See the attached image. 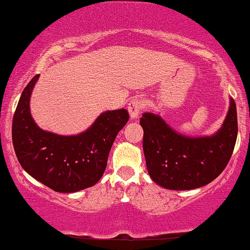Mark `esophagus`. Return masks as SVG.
I'll return each mask as SVG.
<instances>
[{
    "label": "esophagus",
    "mask_w": 250,
    "mask_h": 250,
    "mask_svg": "<svg viewBox=\"0 0 250 250\" xmlns=\"http://www.w3.org/2000/svg\"><path fill=\"white\" fill-rule=\"evenodd\" d=\"M142 107H143V100L140 98H135L128 104V112L131 119H137L140 115Z\"/></svg>",
    "instance_id": "34e87169"
}]
</instances>
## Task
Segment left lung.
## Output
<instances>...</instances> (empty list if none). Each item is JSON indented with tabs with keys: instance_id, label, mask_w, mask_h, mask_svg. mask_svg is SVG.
<instances>
[{
	"instance_id": "8db88e82",
	"label": "left lung",
	"mask_w": 250,
	"mask_h": 250,
	"mask_svg": "<svg viewBox=\"0 0 250 250\" xmlns=\"http://www.w3.org/2000/svg\"><path fill=\"white\" fill-rule=\"evenodd\" d=\"M143 151L148 175L170 190H190L213 181L229 164L238 136L234 100L222 127L211 136L180 134L154 113H143Z\"/></svg>"
}]
</instances>
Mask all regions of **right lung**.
Instances as JSON below:
<instances>
[{
    "instance_id": "1",
    "label": "right lung",
    "mask_w": 250,
    "mask_h": 250,
    "mask_svg": "<svg viewBox=\"0 0 250 250\" xmlns=\"http://www.w3.org/2000/svg\"><path fill=\"white\" fill-rule=\"evenodd\" d=\"M39 78L34 76L21 93L14 120L12 143L18 162L37 181L58 192H76L102 179L116 135L129 120L125 108L107 110L86 130L58 135L43 130L31 115L30 100Z\"/></svg>"
}]
</instances>
